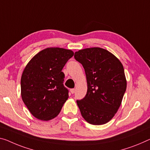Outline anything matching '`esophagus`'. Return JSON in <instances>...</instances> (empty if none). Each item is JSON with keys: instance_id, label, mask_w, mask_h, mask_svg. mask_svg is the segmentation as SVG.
Returning <instances> with one entry per match:
<instances>
[{"instance_id": "esophagus-1", "label": "esophagus", "mask_w": 150, "mask_h": 150, "mask_svg": "<svg viewBox=\"0 0 150 150\" xmlns=\"http://www.w3.org/2000/svg\"><path fill=\"white\" fill-rule=\"evenodd\" d=\"M70 92H71V93H72V94H74L75 93V89L74 88L70 89Z\"/></svg>"}]
</instances>
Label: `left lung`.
<instances>
[{"label": "left lung", "mask_w": 150, "mask_h": 150, "mask_svg": "<svg viewBox=\"0 0 150 150\" xmlns=\"http://www.w3.org/2000/svg\"><path fill=\"white\" fill-rule=\"evenodd\" d=\"M74 58L86 73L87 93L77 100L83 118L93 125L109 122L118 110L127 88L121 62L113 54L100 47L76 52Z\"/></svg>", "instance_id": "1"}]
</instances>
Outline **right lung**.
<instances>
[{"mask_svg":"<svg viewBox=\"0 0 150 150\" xmlns=\"http://www.w3.org/2000/svg\"><path fill=\"white\" fill-rule=\"evenodd\" d=\"M72 50L48 47L37 54L25 68L21 79L23 101L37 119L49 121L59 113L68 98L62 72Z\"/></svg>","mask_w":150,"mask_h":150,"instance_id":"add662e5","label":"right lung"}]
</instances>
